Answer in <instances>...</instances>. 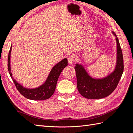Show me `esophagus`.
<instances>
[{"instance_id":"34e87169","label":"esophagus","mask_w":133,"mask_h":133,"mask_svg":"<svg viewBox=\"0 0 133 133\" xmlns=\"http://www.w3.org/2000/svg\"><path fill=\"white\" fill-rule=\"evenodd\" d=\"M75 56L73 54L69 55L68 57V62L70 64H72L75 62Z\"/></svg>"}]
</instances>
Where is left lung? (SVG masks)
<instances>
[{
  "instance_id": "1",
  "label": "left lung",
  "mask_w": 133,
  "mask_h": 133,
  "mask_svg": "<svg viewBox=\"0 0 133 133\" xmlns=\"http://www.w3.org/2000/svg\"><path fill=\"white\" fill-rule=\"evenodd\" d=\"M114 34L115 36L116 35ZM117 43V63L115 71L106 78L95 79L87 74L83 67L76 64L77 88L80 94L87 99H101L110 95L116 89L122 77L123 69V58L118 39Z\"/></svg>"
}]
</instances>
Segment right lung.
Instances as JSON below:
<instances>
[{
    "label": "right lung",
    "instance_id": "1",
    "mask_svg": "<svg viewBox=\"0 0 133 133\" xmlns=\"http://www.w3.org/2000/svg\"><path fill=\"white\" fill-rule=\"evenodd\" d=\"M11 48H12V46H11L8 56V70L11 77L19 92L25 98L31 100H46L51 97L55 90L56 83H57L59 75L64 67L67 66V63H68L67 59L66 58L64 59L53 67L46 81L43 85L36 89H28L24 88L17 82L14 79L12 73L11 72L10 54Z\"/></svg>",
    "mask_w": 133,
    "mask_h": 133
}]
</instances>
